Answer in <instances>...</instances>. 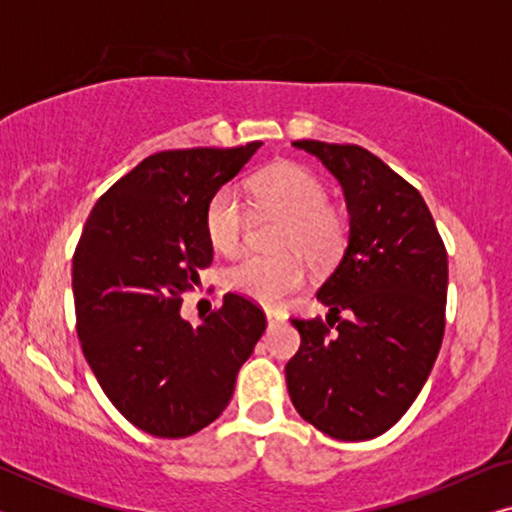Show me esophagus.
I'll return each instance as SVG.
<instances>
[{"label": "esophagus", "mask_w": 512, "mask_h": 512, "mask_svg": "<svg viewBox=\"0 0 512 512\" xmlns=\"http://www.w3.org/2000/svg\"><path fill=\"white\" fill-rule=\"evenodd\" d=\"M265 317H268V324L270 326H275V324H279V321H284V314L272 312V310H268V314H265Z\"/></svg>", "instance_id": "34e87169"}]
</instances>
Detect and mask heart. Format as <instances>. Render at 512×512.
Here are the masks:
<instances>
[{
    "label": "heart",
    "instance_id": "obj_1",
    "mask_svg": "<svg viewBox=\"0 0 512 512\" xmlns=\"http://www.w3.org/2000/svg\"><path fill=\"white\" fill-rule=\"evenodd\" d=\"M251 198L261 214L282 219L279 251L305 256L314 265H331L347 242V223L328 205L321 181L298 165H272L251 181ZM247 230V209L235 188L221 186L205 207L209 244L223 254L240 247ZM307 282V270L296 256H242L226 270V284L240 296L265 307L282 305Z\"/></svg>",
    "mask_w": 512,
    "mask_h": 512
}]
</instances>
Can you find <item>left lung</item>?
Segmentation results:
<instances>
[{"mask_svg": "<svg viewBox=\"0 0 512 512\" xmlns=\"http://www.w3.org/2000/svg\"><path fill=\"white\" fill-rule=\"evenodd\" d=\"M293 146L340 181L349 244L317 293L328 317L291 319L300 349L284 368L286 387L298 415L326 436L368 440L405 415L436 363L447 251L417 188L368 149L314 139Z\"/></svg>", "mask_w": 512, "mask_h": 512, "instance_id": "1", "label": "left lung"}]
</instances>
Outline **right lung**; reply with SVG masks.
<instances>
[{
    "instance_id": "obj_1",
    "label": "right lung",
    "mask_w": 512,
    "mask_h": 512,
    "mask_svg": "<svg viewBox=\"0 0 512 512\" xmlns=\"http://www.w3.org/2000/svg\"><path fill=\"white\" fill-rule=\"evenodd\" d=\"M258 146L153 153L95 202L76 244L83 356L116 410L151 436L186 438L212 424L265 331V312L240 293H226L200 326L179 314L214 258L207 202Z\"/></svg>"
}]
</instances>
